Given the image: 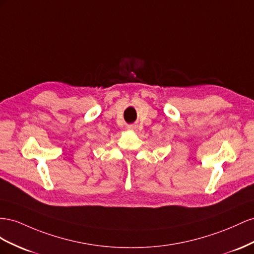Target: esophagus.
<instances>
[{
	"mask_svg": "<svg viewBox=\"0 0 254 254\" xmlns=\"http://www.w3.org/2000/svg\"><path fill=\"white\" fill-rule=\"evenodd\" d=\"M127 128H128V129H135V128H136V126H135V125H129V126H127Z\"/></svg>",
	"mask_w": 254,
	"mask_h": 254,
	"instance_id": "obj_1",
	"label": "esophagus"
}]
</instances>
